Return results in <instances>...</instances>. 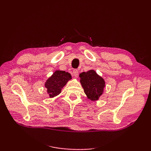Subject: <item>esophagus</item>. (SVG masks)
<instances>
[{"instance_id": "34e87169", "label": "esophagus", "mask_w": 151, "mask_h": 151, "mask_svg": "<svg viewBox=\"0 0 151 151\" xmlns=\"http://www.w3.org/2000/svg\"><path fill=\"white\" fill-rule=\"evenodd\" d=\"M73 75L74 76V77H78V76H79V71H78V70H74V71H73Z\"/></svg>"}]
</instances>
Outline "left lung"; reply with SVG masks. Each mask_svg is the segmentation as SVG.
Wrapping results in <instances>:
<instances>
[{
    "label": "left lung",
    "instance_id": "8db88e82",
    "mask_svg": "<svg viewBox=\"0 0 151 151\" xmlns=\"http://www.w3.org/2000/svg\"><path fill=\"white\" fill-rule=\"evenodd\" d=\"M79 77L87 98L93 101L98 100L103 94L106 86L104 79L93 69L81 73Z\"/></svg>",
    "mask_w": 151,
    "mask_h": 151
}]
</instances>
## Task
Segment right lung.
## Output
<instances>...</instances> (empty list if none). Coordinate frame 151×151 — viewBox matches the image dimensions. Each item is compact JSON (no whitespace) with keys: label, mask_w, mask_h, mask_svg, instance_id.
I'll use <instances>...</instances> for the list:
<instances>
[{"label":"right lung","mask_w":151,"mask_h":151,"mask_svg":"<svg viewBox=\"0 0 151 151\" xmlns=\"http://www.w3.org/2000/svg\"><path fill=\"white\" fill-rule=\"evenodd\" d=\"M72 79V76L68 72L57 70L50 76L45 83L49 98L57 96L61 93L62 88L67 82Z\"/></svg>","instance_id":"1"}]
</instances>
